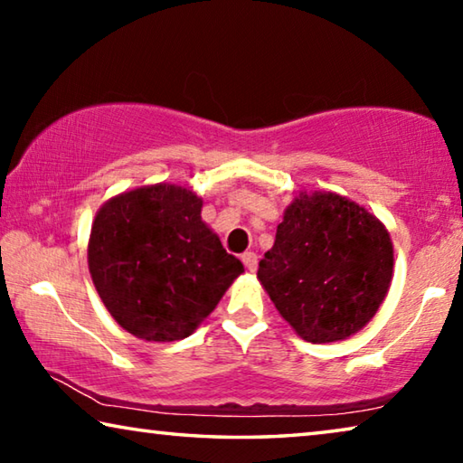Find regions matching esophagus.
I'll return each instance as SVG.
<instances>
[{
	"instance_id": "34e87169",
	"label": "esophagus",
	"mask_w": 463,
	"mask_h": 463,
	"mask_svg": "<svg viewBox=\"0 0 463 463\" xmlns=\"http://www.w3.org/2000/svg\"><path fill=\"white\" fill-rule=\"evenodd\" d=\"M241 260H243L245 268H247L249 271H255V269H258V255H255L253 251H247V253H243V255H241Z\"/></svg>"
}]
</instances>
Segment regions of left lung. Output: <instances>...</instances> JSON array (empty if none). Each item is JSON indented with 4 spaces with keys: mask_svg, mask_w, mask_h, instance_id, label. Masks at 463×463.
<instances>
[{
    "mask_svg": "<svg viewBox=\"0 0 463 463\" xmlns=\"http://www.w3.org/2000/svg\"><path fill=\"white\" fill-rule=\"evenodd\" d=\"M392 276L390 232L363 205L332 192L295 197L258 269L276 309L313 344L361 332Z\"/></svg>",
    "mask_w": 463,
    "mask_h": 463,
    "instance_id": "1",
    "label": "left lung"
}]
</instances>
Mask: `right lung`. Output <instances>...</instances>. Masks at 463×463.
<instances>
[{
    "mask_svg": "<svg viewBox=\"0 0 463 463\" xmlns=\"http://www.w3.org/2000/svg\"><path fill=\"white\" fill-rule=\"evenodd\" d=\"M88 269L117 324L148 342L192 335L245 271L202 220V197L166 183L102 205Z\"/></svg>",
    "mask_w": 463,
    "mask_h": 463,
    "instance_id": "add662e5",
    "label": "right lung"
}]
</instances>
